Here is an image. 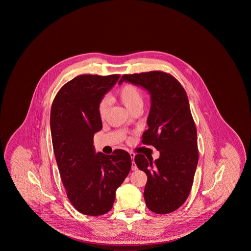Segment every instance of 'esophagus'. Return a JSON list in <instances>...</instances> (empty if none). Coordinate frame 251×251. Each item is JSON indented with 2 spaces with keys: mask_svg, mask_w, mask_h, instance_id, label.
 I'll return each mask as SVG.
<instances>
[{
  "mask_svg": "<svg viewBox=\"0 0 251 251\" xmlns=\"http://www.w3.org/2000/svg\"><path fill=\"white\" fill-rule=\"evenodd\" d=\"M130 157H131V159H134L135 158V154L133 152H130ZM136 170H137V166H136V164L134 162H132V171H136Z\"/></svg>",
  "mask_w": 251,
  "mask_h": 251,
  "instance_id": "34e87169",
  "label": "esophagus"
}]
</instances>
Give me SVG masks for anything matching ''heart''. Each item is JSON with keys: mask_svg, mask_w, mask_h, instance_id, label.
Masks as SVG:
<instances>
[{"mask_svg": "<svg viewBox=\"0 0 251 251\" xmlns=\"http://www.w3.org/2000/svg\"><path fill=\"white\" fill-rule=\"evenodd\" d=\"M118 98L126 108L132 112L137 108H142L144 105V98L141 89L134 84H125L118 91ZM109 110V99L103 98L98 105V113L101 119H104Z\"/></svg>", "mask_w": 251, "mask_h": 251, "instance_id": "1", "label": "heart"}]
</instances>
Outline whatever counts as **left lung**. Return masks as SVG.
<instances>
[{"label": "left lung", "mask_w": 251, "mask_h": 251, "mask_svg": "<svg viewBox=\"0 0 251 251\" xmlns=\"http://www.w3.org/2000/svg\"><path fill=\"white\" fill-rule=\"evenodd\" d=\"M123 81L141 86L151 95L148 130L143 133L142 143L154 146L160 157L153 161L137 154L134 160L148 176L144 190L147 207L159 214L170 213L188 199L199 161L197 129L187 93L163 71L124 75L119 84Z\"/></svg>", "instance_id": "1"}]
</instances>
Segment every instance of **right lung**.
<instances>
[{"label":"right lung","instance_id":"right-lung-1","mask_svg":"<svg viewBox=\"0 0 251 251\" xmlns=\"http://www.w3.org/2000/svg\"><path fill=\"white\" fill-rule=\"evenodd\" d=\"M120 75H83L65 83L50 111L52 147L70 202L86 216H101L114 203L116 190L131 170L124 150L96 153L94 134L102 129L98 105Z\"/></svg>","mask_w":251,"mask_h":251}]
</instances>
